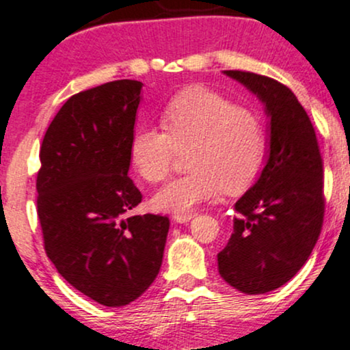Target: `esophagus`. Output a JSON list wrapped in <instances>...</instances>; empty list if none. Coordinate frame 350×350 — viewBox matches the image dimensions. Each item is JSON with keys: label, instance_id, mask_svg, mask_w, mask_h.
Here are the masks:
<instances>
[{"label": "esophagus", "instance_id": "34e87169", "mask_svg": "<svg viewBox=\"0 0 350 350\" xmlns=\"http://www.w3.org/2000/svg\"><path fill=\"white\" fill-rule=\"evenodd\" d=\"M174 218V221H178V223H187V221H191L192 218H193V213L191 212V213H178V215H174L172 217Z\"/></svg>", "mask_w": 350, "mask_h": 350}]
</instances>
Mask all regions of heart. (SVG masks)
Segmentation results:
<instances>
[{"label": "heart", "mask_w": 350, "mask_h": 350, "mask_svg": "<svg viewBox=\"0 0 350 350\" xmlns=\"http://www.w3.org/2000/svg\"><path fill=\"white\" fill-rule=\"evenodd\" d=\"M163 130L138 129L130 140V163L148 183L170 176L176 151L189 150V174L154 193V208L187 213L204 202L239 193L258 178L267 150L262 122L218 92L191 86L174 96L161 113Z\"/></svg>", "instance_id": "obj_1"}]
</instances>
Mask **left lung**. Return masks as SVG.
Here are the masks:
<instances>
[{
  "mask_svg": "<svg viewBox=\"0 0 350 350\" xmlns=\"http://www.w3.org/2000/svg\"><path fill=\"white\" fill-rule=\"evenodd\" d=\"M259 98L269 124V158L259 179L234 204L233 233L218 252V272L247 295L282 287L310 258L324 217L323 159L308 113L275 79L226 70Z\"/></svg>",
  "mask_w": 350,
  "mask_h": 350,
  "instance_id": "left-lung-1",
  "label": "left lung"
}]
</instances>
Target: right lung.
Wrapping results in <instances>:
<instances>
[{
    "mask_svg": "<svg viewBox=\"0 0 350 350\" xmlns=\"http://www.w3.org/2000/svg\"><path fill=\"white\" fill-rule=\"evenodd\" d=\"M143 84L117 79L63 104L45 132L37 215L49 259L104 306L137 300L157 279L170 218L133 215L142 192L129 178L130 140Z\"/></svg>",
    "mask_w": 350,
    "mask_h": 350,
    "instance_id": "right-lung-1",
    "label": "right lung"
}]
</instances>
